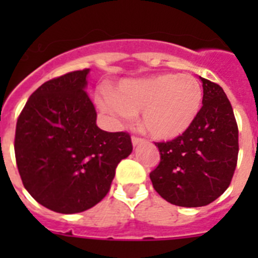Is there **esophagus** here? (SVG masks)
Returning <instances> with one entry per match:
<instances>
[{"mask_svg": "<svg viewBox=\"0 0 258 258\" xmlns=\"http://www.w3.org/2000/svg\"><path fill=\"white\" fill-rule=\"evenodd\" d=\"M142 142H143V140H141V138H137V137H133V138H132V143H133L134 147L138 145H141Z\"/></svg>", "mask_w": 258, "mask_h": 258, "instance_id": "esophagus-1", "label": "esophagus"}]
</instances>
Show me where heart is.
Segmentation results:
<instances>
[{"label":"heart","instance_id":"obj_1","mask_svg":"<svg viewBox=\"0 0 258 258\" xmlns=\"http://www.w3.org/2000/svg\"><path fill=\"white\" fill-rule=\"evenodd\" d=\"M203 102V89L191 75L160 74L122 80L113 92L103 89L98 104L115 122L141 112V126L156 140H173L187 131Z\"/></svg>","mask_w":258,"mask_h":258}]
</instances>
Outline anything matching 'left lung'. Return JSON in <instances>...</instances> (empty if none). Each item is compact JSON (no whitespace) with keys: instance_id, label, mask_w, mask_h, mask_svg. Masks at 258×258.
I'll list each match as a JSON object with an SVG mask.
<instances>
[{"instance_id":"left-lung-1","label":"left lung","mask_w":258,"mask_h":258,"mask_svg":"<svg viewBox=\"0 0 258 258\" xmlns=\"http://www.w3.org/2000/svg\"><path fill=\"white\" fill-rule=\"evenodd\" d=\"M203 107L182 136L156 143L160 164L150 173L152 186L170 204L197 208L221 197L238 161V125L223 89L199 77Z\"/></svg>"}]
</instances>
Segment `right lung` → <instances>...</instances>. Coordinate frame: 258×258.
Wrapping results in <instances>:
<instances>
[{"mask_svg":"<svg viewBox=\"0 0 258 258\" xmlns=\"http://www.w3.org/2000/svg\"><path fill=\"white\" fill-rule=\"evenodd\" d=\"M90 70L46 81L29 97L15 132V157L31 197L63 214L90 209L107 195L117 164L132 154L129 134L97 126L86 86Z\"/></svg>","mask_w":258,"mask_h":258,"instance_id":"add662e5","label":"right lung"}]
</instances>
